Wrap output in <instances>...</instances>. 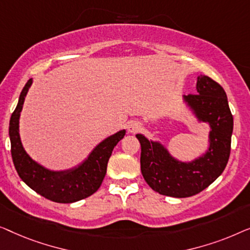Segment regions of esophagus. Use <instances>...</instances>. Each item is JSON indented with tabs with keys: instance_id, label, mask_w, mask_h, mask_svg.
<instances>
[{
	"instance_id": "1",
	"label": "esophagus",
	"mask_w": 250,
	"mask_h": 250,
	"mask_svg": "<svg viewBox=\"0 0 250 250\" xmlns=\"http://www.w3.org/2000/svg\"><path fill=\"white\" fill-rule=\"evenodd\" d=\"M140 129H142V125H140L139 122L132 121L128 125V131L131 132V133H136L137 131H139Z\"/></svg>"
}]
</instances>
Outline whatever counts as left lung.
<instances>
[{
    "label": "left lung",
    "instance_id": "1",
    "mask_svg": "<svg viewBox=\"0 0 250 250\" xmlns=\"http://www.w3.org/2000/svg\"><path fill=\"white\" fill-rule=\"evenodd\" d=\"M197 94L184 96L199 122L210 126L209 147L205 154L191 162H182L168 153L159 142L136 135L142 146L140 170L147 185L161 195L185 198L194 196L222 174L229 161L232 117L224 89L207 76L197 78Z\"/></svg>",
    "mask_w": 250,
    "mask_h": 250
}]
</instances>
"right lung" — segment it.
<instances>
[{"label":"right lung","instance_id":"obj_1","mask_svg":"<svg viewBox=\"0 0 250 250\" xmlns=\"http://www.w3.org/2000/svg\"><path fill=\"white\" fill-rule=\"evenodd\" d=\"M31 83L33 82L30 79L24 85L18 105L10 119L9 136L16 170L28 187L52 202L70 204L87 198L101 187L106 174L107 162L112 155V150L124 138L125 130H120L101 142L78 167L64 171L48 170L28 155L19 135L20 112Z\"/></svg>","mask_w":250,"mask_h":250}]
</instances>
